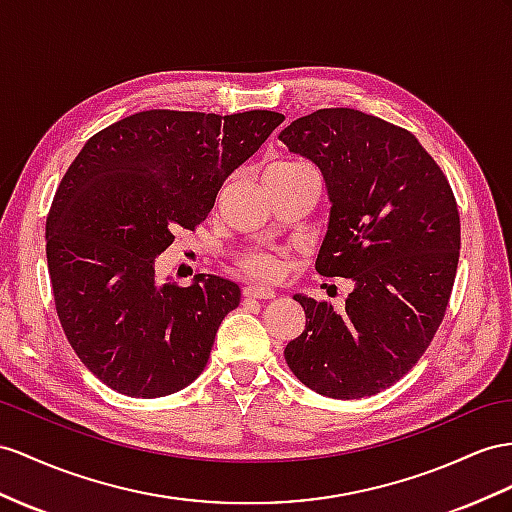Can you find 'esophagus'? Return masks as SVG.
Masks as SVG:
<instances>
[{
	"mask_svg": "<svg viewBox=\"0 0 512 512\" xmlns=\"http://www.w3.org/2000/svg\"><path fill=\"white\" fill-rule=\"evenodd\" d=\"M242 294L246 296V298H274V290H270V287H261V285H246L244 290H242Z\"/></svg>",
	"mask_w": 512,
	"mask_h": 512,
	"instance_id": "34e87169",
	"label": "esophagus"
}]
</instances>
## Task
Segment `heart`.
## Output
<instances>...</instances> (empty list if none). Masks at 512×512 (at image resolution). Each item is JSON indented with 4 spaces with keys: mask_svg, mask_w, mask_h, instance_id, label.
<instances>
[{
    "mask_svg": "<svg viewBox=\"0 0 512 512\" xmlns=\"http://www.w3.org/2000/svg\"><path fill=\"white\" fill-rule=\"evenodd\" d=\"M242 268L257 279H274L281 272L279 261L268 253H246L242 257Z\"/></svg>",
    "mask_w": 512,
    "mask_h": 512,
    "instance_id": "obj_1",
    "label": "heart"
}]
</instances>
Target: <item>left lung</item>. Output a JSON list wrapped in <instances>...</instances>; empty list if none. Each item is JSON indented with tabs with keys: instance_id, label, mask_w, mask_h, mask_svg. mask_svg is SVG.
<instances>
[{
	"instance_id": "left-lung-1",
	"label": "left lung",
	"mask_w": 512,
	"mask_h": 512,
	"mask_svg": "<svg viewBox=\"0 0 512 512\" xmlns=\"http://www.w3.org/2000/svg\"><path fill=\"white\" fill-rule=\"evenodd\" d=\"M279 140L329 194L316 270L355 285L344 311L294 294L307 324L285 361L322 396H374L424 355L448 307L461 251L452 188L411 131L359 110L300 116Z\"/></svg>"
}]
</instances>
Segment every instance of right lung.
<instances>
[{
  "mask_svg": "<svg viewBox=\"0 0 512 512\" xmlns=\"http://www.w3.org/2000/svg\"><path fill=\"white\" fill-rule=\"evenodd\" d=\"M285 121L147 110L90 138L47 216V266L75 355L110 389L162 398L199 376L240 287L196 274L157 281L155 261L212 212L222 183Z\"/></svg>",
  "mask_w": 512,
  "mask_h": 512,
  "instance_id": "right-lung-1",
  "label": "right lung"
}]
</instances>
